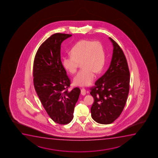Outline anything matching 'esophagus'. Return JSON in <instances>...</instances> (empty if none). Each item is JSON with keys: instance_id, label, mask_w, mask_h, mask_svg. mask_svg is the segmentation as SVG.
<instances>
[{"instance_id": "obj_1", "label": "esophagus", "mask_w": 158, "mask_h": 158, "mask_svg": "<svg viewBox=\"0 0 158 158\" xmlns=\"http://www.w3.org/2000/svg\"><path fill=\"white\" fill-rule=\"evenodd\" d=\"M86 91L85 89H81V95H85L86 94Z\"/></svg>"}]
</instances>
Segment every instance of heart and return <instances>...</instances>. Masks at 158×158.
I'll list each match as a JSON object with an SVG mask.
<instances>
[{
    "label": "heart",
    "instance_id": "1",
    "mask_svg": "<svg viewBox=\"0 0 158 158\" xmlns=\"http://www.w3.org/2000/svg\"><path fill=\"white\" fill-rule=\"evenodd\" d=\"M71 56H64L62 64L70 73L77 72L79 63L82 69L74 78V83L79 86H88L93 82L95 73H99L105 64V53L101 42L82 39L72 48Z\"/></svg>",
    "mask_w": 158,
    "mask_h": 158
}]
</instances>
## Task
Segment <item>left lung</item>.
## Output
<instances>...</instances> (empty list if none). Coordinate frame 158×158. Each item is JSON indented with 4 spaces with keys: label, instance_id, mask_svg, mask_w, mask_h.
<instances>
[{
    "label": "left lung",
    "instance_id": "left-lung-1",
    "mask_svg": "<svg viewBox=\"0 0 158 158\" xmlns=\"http://www.w3.org/2000/svg\"><path fill=\"white\" fill-rule=\"evenodd\" d=\"M109 39L113 46L110 66L90 92L94 100L92 117L98 123L105 125L112 123L121 114L130 89V71L125 56L119 45Z\"/></svg>",
    "mask_w": 158,
    "mask_h": 158
}]
</instances>
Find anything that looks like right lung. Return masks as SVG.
Segmentation results:
<instances>
[{"mask_svg": "<svg viewBox=\"0 0 158 158\" xmlns=\"http://www.w3.org/2000/svg\"><path fill=\"white\" fill-rule=\"evenodd\" d=\"M72 35L59 33L52 35L39 47L33 64L37 95L50 118L60 125L72 120L80 93L78 87L68 90L71 82L61 61V44Z\"/></svg>", "mask_w": 158, "mask_h": 158, "instance_id": "right-lung-1", "label": "right lung"}]
</instances>
